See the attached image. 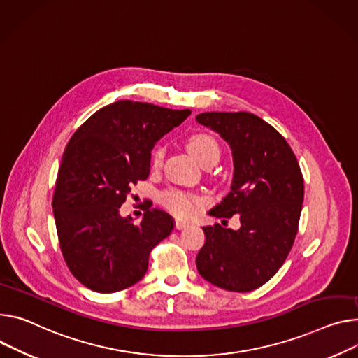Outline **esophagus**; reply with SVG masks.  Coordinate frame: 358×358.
Masks as SVG:
<instances>
[{"mask_svg": "<svg viewBox=\"0 0 358 358\" xmlns=\"http://www.w3.org/2000/svg\"><path fill=\"white\" fill-rule=\"evenodd\" d=\"M174 225H176V229H177V230H182V229H185V227H187L188 224H187L185 221H182V220H176Z\"/></svg>", "mask_w": 358, "mask_h": 358, "instance_id": "34e87169", "label": "esophagus"}]
</instances>
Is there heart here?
I'll return each instance as SVG.
<instances>
[{
    "instance_id": "b5f03b06",
    "label": "heart",
    "mask_w": 358,
    "mask_h": 358,
    "mask_svg": "<svg viewBox=\"0 0 358 358\" xmlns=\"http://www.w3.org/2000/svg\"><path fill=\"white\" fill-rule=\"evenodd\" d=\"M187 148L203 167L211 164V162H217L220 158V145L217 140L206 133L189 136L187 140ZM162 158H164V148L155 147L151 152V166L158 169L162 164ZM161 204L177 217L191 218L199 213L204 203L196 194L181 189H169L162 192Z\"/></svg>"
}]
</instances>
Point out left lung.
<instances>
[{
  "instance_id": "8db88e82",
  "label": "left lung",
  "mask_w": 358,
  "mask_h": 358,
  "mask_svg": "<svg viewBox=\"0 0 358 358\" xmlns=\"http://www.w3.org/2000/svg\"><path fill=\"white\" fill-rule=\"evenodd\" d=\"M197 121L229 143L234 158L231 191L210 214H238L241 222L237 231L203 227L197 268L220 288L252 291L274 277L294 244L304 200L299 161L277 129L251 113H203Z\"/></svg>"
}]
</instances>
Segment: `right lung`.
<instances>
[{
	"label": "right lung",
	"mask_w": 358,
	"mask_h": 358,
	"mask_svg": "<svg viewBox=\"0 0 358 358\" xmlns=\"http://www.w3.org/2000/svg\"><path fill=\"white\" fill-rule=\"evenodd\" d=\"M189 114L120 100L94 113L69 141L52 210L62 257L87 288L107 294L131 287L147 273L151 250L171 234L164 211L147 210L134 224L118 210L150 176L154 144Z\"/></svg>",
	"instance_id": "1"
}]
</instances>
